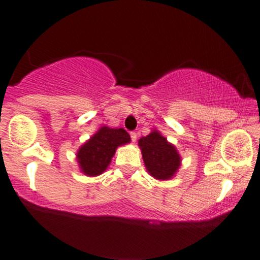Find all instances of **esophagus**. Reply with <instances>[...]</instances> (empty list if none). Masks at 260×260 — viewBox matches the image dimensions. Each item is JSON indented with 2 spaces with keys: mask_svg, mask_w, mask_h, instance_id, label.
I'll use <instances>...</instances> for the list:
<instances>
[{
  "mask_svg": "<svg viewBox=\"0 0 260 260\" xmlns=\"http://www.w3.org/2000/svg\"><path fill=\"white\" fill-rule=\"evenodd\" d=\"M131 138H132V141H133V143H137V139H138V133H136V132H131Z\"/></svg>",
  "mask_w": 260,
  "mask_h": 260,
  "instance_id": "obj_1",
  "label": "esophagus"
}]
</instances>
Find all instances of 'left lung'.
<instances>
[{"label":"left lung","mask_w":260,"mask_h":260,"mask_svg":"<svg viewBox=\"0 0 260 260\" xmlns=\"http://www.w3.org/2000/svg\"><path fill=\"white\" fill-rule=\"evenodd\" d=\"M147 173L156 180H170L181 166V156L157 129L138 141Z\"/></svg>","instance_id":"8db88e82"}]
</instances>
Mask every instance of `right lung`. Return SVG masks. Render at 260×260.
Masks as SVG:
<instances>
[{"mask_svg": "<svg viewBox=\"0 0 260 260\" xmlns=\"http://www.w3.org/2000/svg\"><path fill=\"white\" fill-rule=\"evenodd\" d=\"M128 143H131V137L123 128L101 127L77 151L80 172L91 177L103 174L109 167L117 147Z\"/></svg>", "mask_w": 260, "mask_h": 260, "instance_id": "obj_1", "label": "right lung"}]
</instances>
